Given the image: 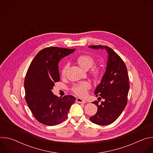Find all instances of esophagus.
<instances>
[{"label": "esophagus", "instance_id": "esophagus-1", "mask_svg": "<svg viewBox=\"0 0 153 153\" xmlns=\"http://www.w3.org/2000/svg\"><path fill=\"white\" fill-rule=\"evenodd\" d=\"M76 102H78V103H86V101L81 98H77L76 99Z\"/></svg>", "mask_w": 153, "mask_h": 153}]
</instances>
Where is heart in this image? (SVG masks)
<instances>
[{"instance_id":"obj_1","label":"heart","mask_w":153,"mask_h":153,"mask_svg":"<svg viewBox=\"0 0 153 153\" xmlns=\"http://www.w3.org/2000/svg\"><path fill=\"white\" fill-rule=\"evenodd\" d=\"M77 62L79 66L85 70H89L94 63V59L87 54H82L79 56L77 59ZM68 68V65H65L63 67L61 74L62 76H65L66 74L67 70ZM92 73L93 76L96 77H97L100 76V70L99 68H94ZM91 85L88 82H82L74 85L73 87V92L79 96H84L87 94V91L90 88Z\"/></svg>"}]
</instances>
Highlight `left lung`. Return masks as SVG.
I'll use <instances>...</instances> for the list:
<instances>
[{
    "instance_id": "8db88e82",
    "label": "left lung",
    "mask_w": 153,
    "mask_h": 153,
    "mask_svg": "<svg viewBox=\"0 0 153 153\" xmlns=\"http://www.w3.org/2000/svg\"><path fill=\"white\" fill-rule=\"evenodd\" d=\"M88 47L105 50L108 54L106 71L94 91L98 100L103 98L104 101L100 104L96 100L93 102L97 105V111L90 118L94 123L107 125L118 118L126 105L129 89L127 68L122 59L111 48L102 45Z\"/></svg>"
}]
</instances>
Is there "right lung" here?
<instances>
[{
	"label": "right lung",
	"instance_id": "right-lung-1",
	"mask_svg": "<svg viewBox=\"0 0 153 153\" xmlns=\"http://www.w3.org/2000/svg\"><path fill=\"white\" fill-rule=\"evenodd\" d=\"M74 51L59 47L44 48L36 54L28 68L24 82L25 100L34 117L43 124L54 126L62 123L76 101L73 96L60 98L52 92L54 83L60 80L59 61Z\"/></svg>",
	"mask_w": 153,
	"mask_h": 153
}]
</instances>
